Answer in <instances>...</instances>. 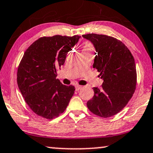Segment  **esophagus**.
<instances>
[{"label": "esophagus", "mask_w": 153, "mask_h": 153, "mask_svg": "<svg viewBox=\"0 0 153 153\" xmlns=\"http://www.w3.org/2000/svg\"><path fill=\"white\" fill-rule=\"evenodd\" d=\"M81 88H82V86L81 85H75V90H76L77 91L80 90Z\"/></svg>", "instance_id": "obj_1"}]
</instances>
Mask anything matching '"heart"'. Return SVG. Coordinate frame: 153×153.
<instances>
[{
    "instance_id": "heart-1",
    "label": "heart",
    "mask_w": 153,
    "mask_h": 153,
    "mask_svg": "<svg viewBox=\"0 0 153 153\" xmlns=\"http://www.w3.org/2000/svg\"><path fill=\"white\" fill-rule=\"evenodd\" d=\"M83 51H93V46L91 44L90 42H85L83 46Z\"/></svg>"
}]
</instances>
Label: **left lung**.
<instances>
[{
	"mask_svg": "<svg viewBox=\"0 0 153 153\" xmlns=\"http://www.w3.org/2000/svg\"><path fill=\"white\" fill-rule=\"evenodd\" d=\"M96 49L93 68L104 80L101 88H94V96L87 102L92 114L108 118L119 113L131 99L136 88L134 58L120 40L97 34H83Z\"/></svg>",
	"mask_w": 153,
	"mask_h": 153,
	"instance_id": "left-lung-1",
	"label": "left lung"
}]
</instances>
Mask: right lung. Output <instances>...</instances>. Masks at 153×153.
Masks as SVG:
<instances>
[{
  "instance_id": "right-lung-1",
  "label": "right lung",
  "mask_w": 153,
  "mask_h": 153,
  "mask_svg": "<svg viewBox=\"0 0 153 153\" xmlns=\"http://www.w3.org/2000/svg\"><path fill=\"white\" fill-rule=\"evenodd\" d=\"M80 36H42L25 51L17 68V82L27 104L46 119L59 117L66 109L75 92L56 78L58 70Z\"/></svg>"
}]
</instances>
